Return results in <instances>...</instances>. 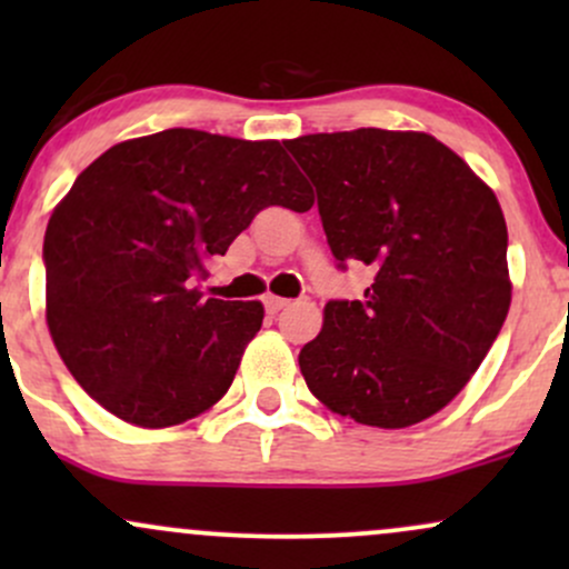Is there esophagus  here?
Returning a JSON list of instances; mask_svg holds the SVG:
<instances>
[{
	"label": "esophagus",
	"instance_id": "esophagus-1",
	"mask_svg": "<svg viewBox=\"0 0 569 569\" xmlns=\"http://www.w3.org/2000/svg\"><path fill=\"white\" fill-rule=\"evenodd\" d=\"M289 305V299H283V297H264V307H267V312H272V316H276L278 310H283V307Z\"/></svg>",
	"mask_w": 569,
	"mask_h": 569
}]
</instances>
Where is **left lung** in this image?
Here are the masks:
<instances>
[{
    "mask_svg": "<svg viewBox=\"0 0 569 569\" xmlns=\"http://www.w3.org/2000/svg\"><path fill=\"white\" fill-rule=\"evenodd\" d=\"M318 192L339 270L363 262V299H331L299 352L318 401L371 428H409L447 407L511 307L500 202L428 133L358 128L286 141Z\"/></svg>",
    "mask_w": 569,
    "mask_h": 569,
    "instance_id": "obj_1",
    "label": "left lung"
}]
</instances>
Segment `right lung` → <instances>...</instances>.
Segmentation results:
<instances>
[{
  "instance_id": "add662e5",
  "label": "right lung",
  "mask_w": 569,
  "mask_h": 569,
  "mask_svg": "<svg viewBox=\"0 0 569 569\" xmlns=\"http://www.w3.org/2000/svg\"><path fill=\"white\" fill-rule=\"evenodd\" d=\"M267 206L312 208L280 141L171 128L77 176L42 259L50 337L84 393L130 426L168 428L230 390L264 307L202 299L198 280Z\"/></svg>"
}]
</instances>
